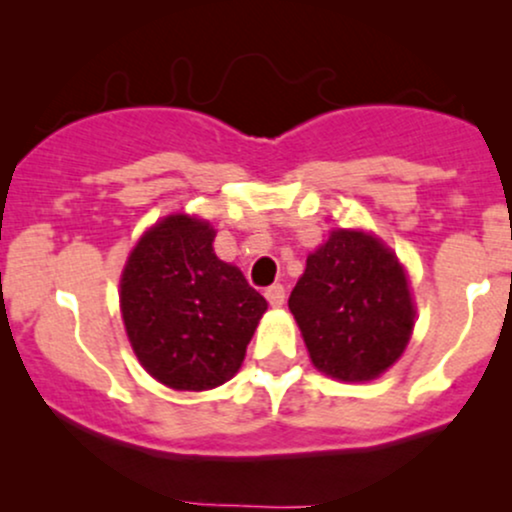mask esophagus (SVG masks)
<instances>
[{"instance_id":"1","label":"esophagus","mask_w":512,"mask_h":512,"mask_svg":"<svg viewBox=\"0 0 512 512\" xmlns=\"http://www.w3.org/2000/svg\"><path fill=\"white\" fill-rule=\"evenodd\" d=\"M264 296H267L269 305H274V308H279V305H284V298H286V289L281 284H272L267 291H264Z\"/></svg>"}]
</instances>
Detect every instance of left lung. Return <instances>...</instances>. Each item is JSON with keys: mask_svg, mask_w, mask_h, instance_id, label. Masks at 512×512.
Listing matches in <instances>:
<instances>
[{"mask_svg": "<svg viewBox=\"0 0 512 512\" xmlns=\"http://www.w3.org/2000/svg\"><path fill=\"white\" fill-rule=\"evenodd\" d=\"M289 308L315 368L346 383L385 373L414 330L402 264L361 231H332L305 262Z\"/></svg>", "mask_w": 512, "mask_h": 512, "instance_id": "1", "label": "left lung"}]
</instances>
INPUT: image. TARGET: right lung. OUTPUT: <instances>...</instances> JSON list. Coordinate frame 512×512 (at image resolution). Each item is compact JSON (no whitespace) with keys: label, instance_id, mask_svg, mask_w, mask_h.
<instances>
[{"label":"right lung","instance_id":"right-lung-1","mask_svg":"<svg viewBox=\"0 0 512 512\" xmlns=\"http://www.w3.org/2000/svg\"><path fill=\"white\" fill-rule=\"evenodd\" d=\"M214 228L185 214L144 233L120 281L122 320L134 354L158 383L211 390L245 358L267 301L221 262Z\"/></svg>","mask_w":512,"mask_h":512}]
</instances>
